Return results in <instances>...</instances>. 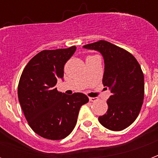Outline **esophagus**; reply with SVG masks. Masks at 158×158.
Masks as SVG:
<instances>
[{"label": "esophagus", "instance_id": "34e87169", "mask_svg": "<svg viewBox=\"0 0 158 158\" xmlns=\"http://www.w3.org/2000/svg\"><path fill=\"white\" fill-rule=\"evenodd\" d=\"M89 102H96L98 99H97L96 97H89Z\"/></svg>", "mask_w": 158, "mask_h": 158}]
</instances>
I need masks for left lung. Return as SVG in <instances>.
<instances>
[{
  "label": "left lung",
  "mask_w": 158,
  "mask_h": 158,
  "mask_svg": "<svg viewBox=\"0 0 158 158\" xmlns=\"http://www.w3.org/2000/svg\"><path fill=\"white\" fill-rule=\"evenodd\" d=\"M102 54L105 71L102 84L111 89L108 109L99 122L106 129L120 131L132 124L144 100V74L135 57L124 49L106 40L84 45Z\"/></svg>",
  "instance_id": "8db88e82"
}]
</instances>
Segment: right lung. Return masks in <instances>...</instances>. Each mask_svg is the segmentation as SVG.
Listing matches in <instances>:
<instances>
[{
    "label": "right lung",
    "instance_id": "1",
    "mask_svg": "<svg viewBox=\"0 0 158 158\" xmlns=\"http://www.w3.org/2000/svg\"><path fill=\"white\" fill-rule=\"evenodd\" d=\"M76 51L44 50L33 57L23 71L18 96L25 118L35 132L53 140L64 139L74 129L82 105L89 102L83 93L71 96L59 92L57 79L63 78V69Z\"/></svg>",
    "mask_w": 158,
    "mask_h": 158
}]
</instances>
